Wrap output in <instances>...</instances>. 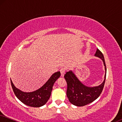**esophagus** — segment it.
<instances>
[{
	"label": "esophagus",
	"instance_id": "1",
	"mask_svg": "<svg viewBox=\"0 0 122 122\" xmlns=\"http://www.w3.org/2000/svg\"><path fill=\"white\" fill-rule=\"evenodd\" d=\"M66 69L65 68H61V70H60V72H61V77H64L65 73H66Z\"/></svg>",
	"mask_w": 122,
	"mask_h": 122
}]
</instances>
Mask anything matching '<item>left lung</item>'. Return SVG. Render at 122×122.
Here are the masks:
<instances>
[{"mask_svg": "<svg viewBox=\"0 0 122 122\" xmlns=\"http://www.w3.org/2000/svg\"><path fill=\"white\" fill-rule=\"evenodd\" d=\"M95 56L100 58L105 66L104 80L101 85L94 87L87 86L78 80L72 71L67 72L64 75L67 83V96L71 103L77 107H83L93 102L99 97L103 90L107 74L105 59L102 53L98 49Z\"/></svg>", "mask_w": 122, "mask_h": 122, "instance_id": "left-lung-1", "label": "left lung"}]
</instances>
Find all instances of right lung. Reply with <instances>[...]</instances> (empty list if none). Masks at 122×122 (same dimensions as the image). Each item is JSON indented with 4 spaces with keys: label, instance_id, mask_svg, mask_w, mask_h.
I'll use <instances>...</instances> for the list:
<instances>
[{
    "label": "right lung",
    "instance_id": "obj_1",
    "mask_svg": "<svg viewBox=\"0 0 122 122\" xmlns=\"http://www.w3.org/2000/svg\"><path fill=\"white\" fill-rule=\"evenodd\" d=\"M60 76L61 72L59 71L54 73L41 87L30 92H23L15 87L11 80L10 83L15 95L20 102L29 107H39L45 105L48 101L53 85Z\"/></svg>",
    "mask_w": 122,
    "mask_h": 122
}]
</instances>
